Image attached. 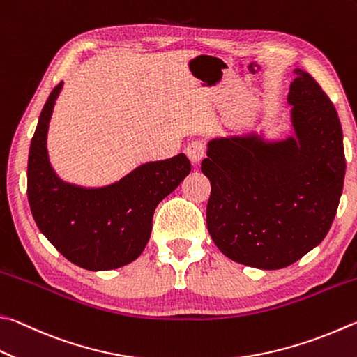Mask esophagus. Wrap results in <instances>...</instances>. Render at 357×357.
Instances as JSON below:
<instances>
[{"instance_id":"esophagus-1","label":"esophagus","mask_w":357,"mask_h":357,"mask_svg":"<svg viewBox=\"0 0 357 357\" xmlns=\"http://www.w3.org/2000/svg\"><path fill=\"white\" fill-rule=\"evenodd\" d=\"M185 153L193 164H198V162L206 156V145L203 144V142L195 140V142H192V144L187 145Z\"/></svg>"}]
</instances>
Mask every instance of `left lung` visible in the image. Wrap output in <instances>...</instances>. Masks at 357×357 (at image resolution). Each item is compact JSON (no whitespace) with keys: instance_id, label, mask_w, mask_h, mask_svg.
<instances>
[{"instance_id":"1","label":"left lung","mask_w":357,"mask_h":357,"mask_svg":"<svg viewBox=\"0 0 357 357\" xmlns=\"http://www.w3.org/2000/svg\"><path fill=\"white\" fill-rule=\"evenodd\" d=\"M295 73L289 92L295 137L213 139L201 162L211 181L212 241L248 267L296 262L326 237L339 207L347 167L340 120L320 84L307 71Z\"/></svg>"}]
</instances>
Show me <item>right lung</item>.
<instances>
[{
  "label": "right lung",
  "instance_id": "obj_1",
  "mask_svg": "<svg viewBox=\"0 0 357 357\" xmlns=\"http://www.w3.org/2000/svg\"><path fill=\"white\" fill-rule=\"evenodd\" d=\"M62 82L42 109L28 159V201L38 229L77 267L119 268L137 259L148 243L153 213L176 189L192 164L185 154L148 162L101 189L63 183L48 160L47 132Z\"/></svg>",
  "mask_w": 357,
  "mask_h": 357
}]
</instances>
